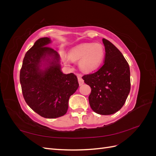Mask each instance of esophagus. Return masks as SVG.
Here are the masks:
<instances>
[{
    "mask_svg": "<svg viewBox=\"0 0 156 156\" xmlns=\"http://www.w3.org/2000/svg\"><path fill=\"white\" fill-rule=\"evenodd\" d=\"M77 76L78 82H79V85H80V86H81V85H83V84H84V80H83V78H82L81 75V74H79V73H78V74L77 75Z\"/></svg>",
    "mask_w": 156,
    "mask_h": 156,
    "instance_id": "esophagus-1",
    "label": "esophagus"
}]
</instances>
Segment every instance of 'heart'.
Listing matches in <instances>:
<instances>
[{
    "instance_id": "heart-1",
    "label": "heart",
    "mask_w": 156,
    "mask_h": 156,
    "mask_svg": "<svg viewBox=\"0 0 156 156\" xmlns=\"http://www.w3.org/2000/svg\"><path fill=\"white\" fill-rule=\"evenodd\" d=\"M105 56V48L99 42L84 43L71 49L68 57L63 55L65 63L69 64L70 60H79V68L84 72H92L98 69L102 63Z\"/></svg>"
}]
</instances>
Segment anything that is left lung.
<instances>
[{
    "mask_svg": "<svg viewBox=\"0 0 156 156\" xmlns=\"http://www.w3.org/2000/svg\"><path fill=\"white\" fill-rule=\"evenodd\" d=\"M105 46L104 64L96 72L84 75L83 79L91 88L88 96L92 109L98 114L109 115L123 107L130 91L129 64L121 52L108 40Z\"/></svg>",
    "mask_w": 156,
    "mask_h": 156,
    "instance_id": "8db88e82",
    "label": "left lung"
}]
</instances>
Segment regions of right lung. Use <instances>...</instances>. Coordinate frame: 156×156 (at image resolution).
<instances>
[{
    "instance_id": "add662e5",
    "label": "right lung",
    "mask_w": 156,
    "mask_h": 156,
    "mask_svg": "<svg viewBox=\"0 0 156 156\" xmlns=\"http://www.w3.org/2000/svg\"><path fill=\"white\" fill-rule=\"evenodd\" d=\"M51 42L47 37L37 40L25 54L20 70L26 103L46 119L64 116L69 97L79 87L76 75L61 72L58 53L47 46Z\"/></svg>"
}]
</instances>
